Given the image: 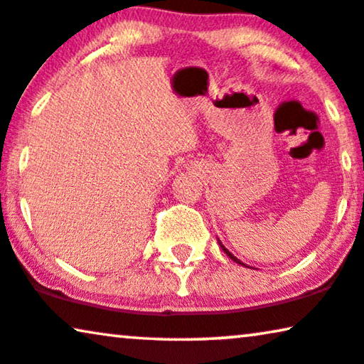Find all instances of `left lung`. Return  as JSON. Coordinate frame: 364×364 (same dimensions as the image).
I'll return each mask as SVG.
<instances>
[{"mask_svg":"<svg viewBox=\"0 0 364 364\" xmlns=\"http://www.w3.org/2000/svg\"><path fill=\"white\" fill-rule=\"evenodd\" d=\"M218 242H219V245H221V249H223V250H224V252H226V254H228V255H229V259H232V260H234V262H235V264H239V265H244V267H249V265H245V264H244V262H242V260H239V259H237V257H234V255H232V254H231V252H229V250H228V249H226V247H224V245H223V242H221V240H219V239H218Z\"/></svg>","mask_w":364,"mask_h":364,"instance_id":"1","label":"left lung"}]
</instances>
